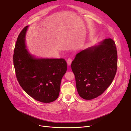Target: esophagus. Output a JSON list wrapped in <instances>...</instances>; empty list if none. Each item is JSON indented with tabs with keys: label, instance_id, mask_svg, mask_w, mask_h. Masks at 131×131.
<instances>
[{
	"label": "esophagus",
	"instance_id": "obj_1",
	"mask_svg": "<svg viewBox=\"0 0 131 131\" xmlns=\"http://www.w3.org/2000/svg\"><path fill=\"white\" fill-rule=\"evenodd\" d=\"M72 59L71 58H68L67 59V65H71V63H72Z\"/></svg>",
	"mask_w": 131,
	"mask_h": 131
}]
</instances>
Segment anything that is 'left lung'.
Returning a JSON list of instances; mask_svg holds the SVG:
<instances>
[{
  "label": "left lung",
  "mask_w": 131,
  "mask_h": 131,
  "mask_svg": "<svg viewBox=\"0 0 131 131\" xmlns=\"http://www.w3.org/2000/svg\"><path fill=\"white\" fill-rule=\"evenodd\" d=\"M89 48L76 54L71 64L80 97L97 98L111 84L117 68V52L112 39Z\"/></svg>",
  "instance_id": "8db88e82"
}]
</instances>
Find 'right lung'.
Masks as SVG:
<instances>
[{"mask_svg": "<svg viewBox=\"0 0 131 131\" xmlns=\"http://www.w3.org/2000/svg\"><path fill=\"white\" fill-rule=\"evenodd\" d=\"M24 27L18 36L13 54L17 80L25 92L35 100L45 103L56 100L62 78L67 71L63 58L37 59L25 49Z\"/></svg>", "mask_w": 131, "mask_h": 131, "instance_id": "add662e5", "label": "right lung"}]
</instances>
